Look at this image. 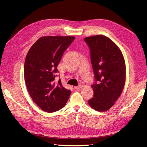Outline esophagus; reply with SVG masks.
I'll use <instances>...</instances> for the list:
<instances>
[{"mask_svg":"<svg viewBox=\"0 0 147 147\" xmlns=\"http://www.w3.org/2000/svg\"><path fill=\"white\" fill-rule=\"evenodd\" d=\"M83 87V85L82 84H79L78 86H75V90H78V89H80V88H82Z\"/></svg>","mask_w":147,"mask_h":147,"instance_id":"obj_1","label":"esophagus"}]
</instances>
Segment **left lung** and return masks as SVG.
I'll use <instances>...</instances> for the list:
<instances>
[{
    "instance_id": "1",
    "label": "left lung",
    "mask_w": 147,
    "mask_h": 147,
    "mask_svg": "<svg viewBox=\"0 0 147 147\" xmlns=\"http://www.w3.org/2000/svg\"><path fill=\"white\" fill-rule=\"evenodd\" d=\"M90 50L94 74L92 84L94 95L88 100L91 107L99 112L108 110L121 95L126 80V66L117 45L104 35L86 37Z\"/></svg>"
}]
</instances>
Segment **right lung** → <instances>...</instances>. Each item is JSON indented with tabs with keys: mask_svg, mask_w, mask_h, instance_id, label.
Instances as JSON below:
<instances>
[{
	"mask_svg": "<svg viewBox=\"0 0 147 147\" xmlns=\"http://www.w3.org/2000/svg\"><path fill=\"white\" fill-rule=\"evenodd\" d=\"M74 37L47 36L31 47L24 63V80L30 97L46 112L59 110L65 106L71 91L56 80L57 67Z\"/></svg>",
	"mask_w": 147,
	"mask_h": 147,
	"instance_id": "right-lung-1",
	"label": "right lung"
}]
</instances>
